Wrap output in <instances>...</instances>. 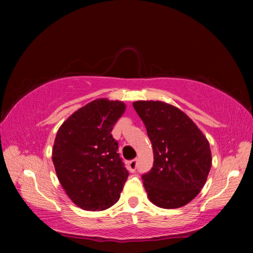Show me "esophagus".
Returning <instances> with one entry per match:
<instances>
[{
  "instance_id": "obj_1",
  "label": "esophagus",
  "mask_w": 253,
  "mask_h": 253,
  "mask_svg": "<svg viewBox=\"0 0 253 253\" xmlns=\"http://www.w3.org/2000/svg\"><path fill=\"white\" fill-rule=\"evenodd\" d=\"M127 169H128V170H129V172L134 173L135 170H136V169H137V161L136 160H131V161L128 162L127 163Z\"/></svg>"
}]
</instances>
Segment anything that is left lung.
Returning <instances> with one entry per match:
<instances>
[{
  "mask_svg": "<svg viewBox=\"0 0 253 253\" xmlns=\"http://www.w3.org/2000/svg\"><path fill=\"white\" fill-rule=\"evenodd\" d=\"M154 153V164L142 175L148 199L156 207L177 209L202 190L212 165L207 137L181 109L163 101H135Z\"/></svg>",
  "mask_w": 253,
  "mask_h": 253,
  "instance_id": "left-lung-1",
  "label": "left lung"
}]
</instances>
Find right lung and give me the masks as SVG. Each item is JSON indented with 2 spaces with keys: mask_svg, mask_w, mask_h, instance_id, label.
Returning <instances> with one entry per match:
<instances>
[{
  "mask_svg": "<svg viewBox=\"0 0 253 253\" xmlns=\"http://www.w3.org/2000/svg\"><path fill=\"white\" fill-rule=\"evenodd\" d=\"M125 108L123 101L96 99L75 111L55 136L52 162L59 182L85 211L113 207L129 175L111 135Z\"/></svg>",
  "mask_w": 253,
  "mask_h": 253,
  "instance_id": "obj_1",
  "label": "right lung"
}]
</instances>
